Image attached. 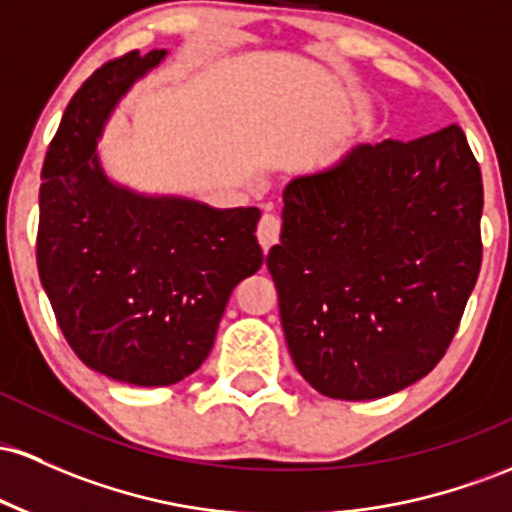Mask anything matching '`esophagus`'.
<instances>
[{"label":"esophagus","mask_w":512,"mask_h":512,"mask_svg":"<svg viewBox=\"0 0 512 512\" xmlns=\"http://www.w3.org/2000/svg\"><path fill=\"white\" fill-rule=\"evenodd\" d=\"M279 233H282V221H279L274 213H265L260 218V226H257V240H260L262 250H269L272 245L279 243Z\"/></svg>","instance_id":"1"}]
</instances>
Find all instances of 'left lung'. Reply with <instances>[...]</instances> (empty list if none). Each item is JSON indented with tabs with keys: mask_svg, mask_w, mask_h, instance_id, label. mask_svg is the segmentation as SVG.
Segmentation results:
<instances>
[{
	"mask_svg": "<svg viewBox=\"0 0 512 512\" xmlns=\"http://www.w3.org/2000/svg\"><path fill=\"white\" fill-rule=\"evenodd\" d=\"M481 209L479 162L457 123L357 145L286 184L267 267L313 389L372 401L435 369L479 277Z\"/></svg>",
	"mask_w": 512,
	"mask_h": 512,
	"instance_id": "obj_1",
	"label": "left lung"
}]
</instances>
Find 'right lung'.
<instances>
[{"label": "right lung", "mask_w": 512, "mask_h": 512, "mask_svg": "<svg viewBox=\"0 0 512 512\" xmlns=\"http://www.w3.org/2000/svg\"><path fill=\"white\" fill-rule=\"evenodd\" d=\"M167 50L101 65L67 104L41 172L36 262L75 355L133 386H170L209 357L230 291L262 267L260 209L148 196L106 177L97 140Z\"/></svg>", "instance_id": "add662e5"}]
</instances>
